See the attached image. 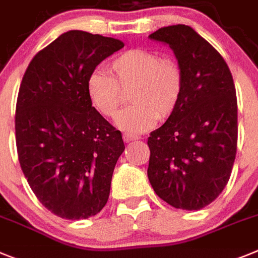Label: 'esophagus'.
<instances>
[{
  "label": "esophagus",
  "instance_id": "34e87169",
  "mask_svg": "<svg viewBox=\"0 0 258 258\" xmlns=\"http://www.w3.org/2000/svg\"><path fill=\"white\" fill-rule=\"evenodd\" d=\"M122 138H124L125 142H132V141L140 140L141 137H138V136H136V134H132V133H124L122 134Z\"/></svg>",
  "mask_w": 258,
  "mask_h": 258
}]
</instances>
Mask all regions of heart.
Segmentation results:
<instances>
[{
	"mask_svg": "<svg viewBox=\"0 0 258 258\" xmlns=\"http://www.w3.org/2000/svg\"><path fill=\"white\" fill-rule=\"evenodd\" d=\"M113 76L94 70L87 79V94L96 111L114 117L122 91H131V103L116 118V125L131 133H144L175 112L184 91V72L169 57L142 48L127 49L111 62Z\"/></svg>",
	"mask_w": 258,
	"mask_h": 258,
	"instance_id": "heart-1",
	"label": "heart"
}]
</instances>
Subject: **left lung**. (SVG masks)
Here are the masks:
<instances>
[{"mask_svg":"<svg viewBox=\"0 0 258 258\" xmlns=\"http://www.w3.org/2000/svg\"><path fill=\"white\" fill-rule=\"evenodd\" d=\"M149 37L173 50L184 91L175 112L147 140V176L163 201L200 210L227 185L236 156L234 79L219 52L189 26L162 27Z\"/></svg>","mask_w":258,"mask_h":258,"instance_id":"1","label":"left lung"}]
</instances>
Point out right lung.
I'll list each match as a JSON object with an SVG mask.
<instances>
[{
  "mask_svg": "<svg viewBox=\"0 0 258 258\" xmlns=\"http://www.w3.org/2000/svg\"><path fill=\"white\" fill-rule=\"evenodd\" d=\"M124 47L113 37L72 30L28 65L15 109L19 163L37 200L57 217L86 219L105 206L124 141L92 107L87 79Z\"/></svg>",
  "mask_w": 258,
  "mask_h": 258,
  "instance_id": "obj_1",
  "label": "right lung"
}]
</instances>
